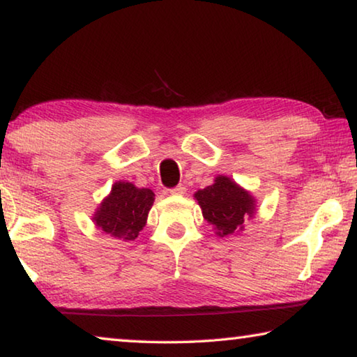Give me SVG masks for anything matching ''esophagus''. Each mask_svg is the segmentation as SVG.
Here are the masks:
<instances>
[{"mask_svg":"<svg viewBox=\"0 0 357 357\" xmlns=\"http://www.w3.org/2000/svg\"><path fill=\"white\" fill-rule=\"evenodd\" d=\"M185 190L187 189H185L184 185H176V187H174V189L170 190V193H173V195H184Z\"/></svg>","mask_w":357,"mask_h":357,"instance_id":"obj_1","label":"esophagus"}]
</instances>
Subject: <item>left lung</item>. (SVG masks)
Segmentation results:
<instances>
[{"label":"left lung","mask_w":357,"mask_h":357,"mask_svg":"<svg viewBox=\"0 0 357 357\" xmlns=\"http://www.w3.org/2000/svg\"><path fill=\"white\" fill-rule=\"evenodd\" d=\"M202 208L204 220L214 228L215 236L225 238L244 231L245 222L257 214V200L249 190L225 174L193 193Z\"/></svg>","instance_id":"1"}]
</instances>
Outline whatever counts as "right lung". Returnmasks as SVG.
Returning a JSON list of instances; mask_svg holds the SVG:
<instances>
[{
    "instance_id": "obj_1",
    "label": "right lung",
    "mask_w": 357,
    "mask_h": 357,
    "mask_svg": "<svg viewBox=\"0 0 357 357\" xmlns=\"http://www.w3.org/2000/svg\"><path fill=\"white\" fill-rule=\"evenodd\" d=\"M154 192L128 181H116L93 214V222L102 233L126 241H135L146 225L154 203Z\"/></svg>"
}]
</instances>
